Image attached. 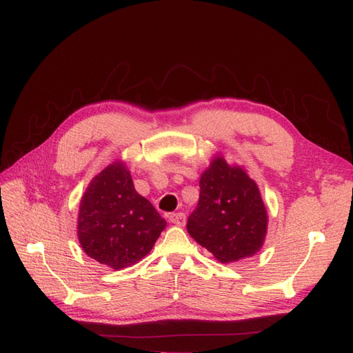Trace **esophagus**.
Listing matches in <instances>:
<instances>
[{
  "label": "esophagus",
  "mask_w": 353,
  "mask_h": 353,
  "mask_svg": "<svg viewBox=\"0 0 353 353\" xmlns=\"http://www.w3.org/2000/svg\"><path fill=\"white\" fill-rule=\"evenodd\" d=\"M168 220H170V223H172V224H176V226H185V221H186V216H185V214L183 212H177V214H171L170 216H168Z\"/></svg>",
  "instance_id": "1"
}]
</instances>
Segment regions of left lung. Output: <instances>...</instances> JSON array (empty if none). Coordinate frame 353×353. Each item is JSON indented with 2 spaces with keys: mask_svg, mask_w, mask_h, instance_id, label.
<instances>
[{
  "mask_svg": "<svg viewBox=\"0 0 353 353\" xmlns=\"http://www.w3.org/2000/svg\"><path fill=\"white\" fill-rule=\"evenodd\" d=\"M199 185V205L186 224L188 234L221 264L256 254L265 241L268 214L247 170L216 153Z\"/></svg>",
  "mask_w": 353,
  "mask_h": 353,
  "instance_id": "left-lung-1",
  "label": "left lung"
}]
</instances>
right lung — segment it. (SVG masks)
Returning <instances> with one entry per match:
<instances>
[{
	"label": "right lung",
	"mask_w": 353,
	"mask_h": 353,
	"mask_svg": "<svg viewBox=\"0 0 353 353\" xmlns=\"http://www.w3.org/2000/svg\"><path fill=\"white\" fill-rule=\"evenodd\" d=\"M165 226L167 221L134 190L130 171L121 159L92 177L81 196L79 243L89 258L114 270L147 256Z\"/></svg>",
	"instance_id": "obj_1"
}]
</instances>
